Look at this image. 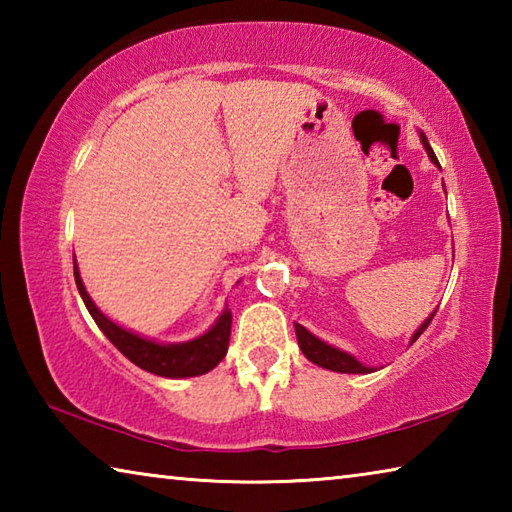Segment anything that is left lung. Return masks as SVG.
Returning <instances> with one entry per match:
<instances>
[{"label":"left lung","mask_w":512,"mask_h":512,"mask_svg":"<svg viewBox=\"0 0 512 512\" xmlns=\"http://www.w3.org/2000/svg\"><path fill=\"white\" fill-rule=\"evenodd\" d=\"M420 140L424 144V149H427L431 162L438 164L436 153H433V149L429 146L424 133H420ZM438 167H440V164H438ZM433 316H436V311H433V314L427 320H424V323L418 329H415L411 343L418 341V336L424 332V329L429 327ZM296 336H298V345H300L302 354H305V357L311 363H316V366H320V368H327V370H334V372H350V375H366V372H372V368L363 366V363L354 359L352 354L343 352L339 348H334V345H327L325 341H320L318 336H314V334L309 332V329H305V327L298 325V323H296Z\"/></svg>","instance_id":"8db88e82"}]
</instances>
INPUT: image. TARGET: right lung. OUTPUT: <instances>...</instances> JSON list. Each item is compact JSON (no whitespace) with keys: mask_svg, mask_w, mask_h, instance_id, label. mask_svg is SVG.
<instances>
[{"mask_svg":"<svg viewBox=\"0 0 512 512\" xmlns=\"http://www.w3.org/2000/svg\"><path fill=\"white\" fill-rule=\"evenodd\" d=\"M74 280L79 287L81 298L88 307L94 323L99 325L103 334L108 336V341L124 354L128 361H133L135 366H140L146 372L153 375L169 377V379H183V377H196L210 372L214 366H219V361L228 352L230 343V327H232V311L225 307L223 314L216 318V323L207 329L203 336H198L194 341L187 343H155L149 339H142L128 329L119 327L117 323L101 314V309L94 305L88 291L83 287L79 266L74 259Z\"/></svg>","mask_w":512,"mask_h":512,"instance_id":"right-lung-1","label":"right lung"}]
</instances>
